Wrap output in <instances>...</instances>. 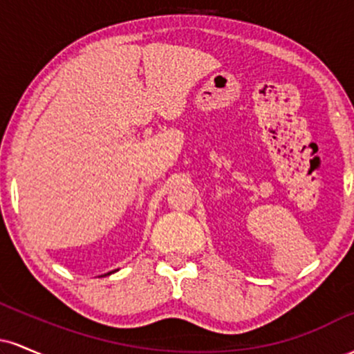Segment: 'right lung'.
<instances>
[{"label":"right lung","instance_id":"add662e5","mask_svg":"<svg viewBox=\"0 0 354 354\" xmlns=\"http://www.w3.org/2000/svg\"><path fill=\"white\" fill-rule=\"evenodd\" d=\"M115 271H118V270H115ZM115 271H109V273H106V274H103V276H108V274H111V273H115Z\"/></svg>","mask_w":354,"mask_h":354}]
</instances>
